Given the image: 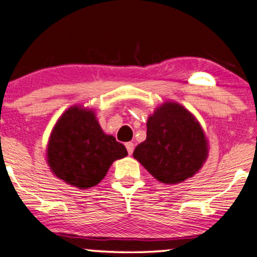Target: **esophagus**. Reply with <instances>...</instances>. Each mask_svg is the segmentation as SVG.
<instances>
[{
	"label": "esophagus",
	"mask_w": 257,
	"mask_h": 257,
	"mask_svg": "<svg viewBox=\"0 0 257 257\" xmlns=\"http://www.w3.org/2000/svg\"><path fill=\"white\" fill-rule=\"evenodd\" d=\"M125 147H126V151H128L129 155H132L133 151H134V144H133V143H125Z\"/></svg>",
	"instance_id": "34e87169"
}]
</instances>
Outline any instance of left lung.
Masks as SVG:
<instances>
[{
	"label": "left lung",
	"mask_w": 257,
	"mask_h": 257,
	"mask_svg": "<svg viewBox=\"0 0 257 257\" xmlns=\"http://www.w3.org/2000/svg\"><path fill=\"white\" fill-rule=\"evenodd\" d=\"M134 158L163 184L192 178L208 157V141L199 122L178 102H164L147 119V137Z\"/></svg>",
	"instance_id": "8db88e82"
}]
</instances>
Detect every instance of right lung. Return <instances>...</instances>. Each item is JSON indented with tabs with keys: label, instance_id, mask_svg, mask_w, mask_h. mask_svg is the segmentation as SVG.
I'll return each mask as SVG.
<instances>
[{
	"label": "right lung",
	"instance_id": "right-lung-1",
	"mask_svg": "<svg viewBox=\"0 0 257 257\" xmlns=\"http://www.w3.org/2000/svg\"><path fill=\"white\" fill-rule=\"evenodd\" d=\"M126 155L123 144L102 132L94 111L81 106L61 114L47 147L52 173L81 190L98 185L111 164Z\"/></svg>",
	"mask_w": 257,
	"mask_h": 257
}]
</instances>
